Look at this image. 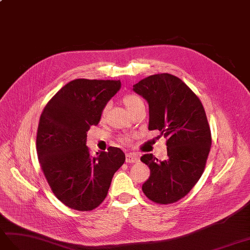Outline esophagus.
I'll return each mask as SVG.
<instances>
[{"label": "esophagus", "mask_w": 250, "mask_h": 250, "mask_svg": "<svg viewBox=\"0 0 250 250\" xmlns=\"http://www.w3.org/2000/svg\"><path fill=\"white\" fill-rule=\"evenodd\" d=\"M139 161V157L135 154H127L126 155V162L127 163H136Z\"/></svg>", "instance_id": "1"}]
</instances>
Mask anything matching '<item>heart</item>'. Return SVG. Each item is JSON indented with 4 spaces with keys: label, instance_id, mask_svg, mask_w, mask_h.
<instances>
[{
    "label": "heart",
    "instance_id": "obj_1",
    "mask_svg": "<svg viewBox=\"0 0 250 250\" xmlns=\"http://www.w3.org/2000/svg\"><path fill=\"white\" fill-rule=\"evenodd\" d=\"M122 102H123L124 106L126 107L127 110H128L129 113H131L133 110L137 107H139L140 105H143V102L142 100L140 99L139 96L137 95H133V94H128V95H125L123 97V100H122ZM107 111V107L104 109V111H103V114H105ZM126 140V139H125Z\"/></svg>",
    "mask_w": 250,
    "mask_h": 250
}]
</instances>
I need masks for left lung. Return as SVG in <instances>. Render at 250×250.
Masks as SVG:
<instances>
[{
	"label": "left lung",
	"mask_w": 250,
	"mask_h": 250,
	"mask_svg": "<svg viewBox=\"0 0 250 250\" xmlns=\"http://www.w3.org/2000/svg\"><path fill=\"white\" fill-rule=\"evenodd\" d=\"M132 90L148 104V129L167 137V158L141 157L150 169L142 190L157 204L185 197L202 176L211 147V131L202 102L187 84L163 73L146 77Z\"/></svg>",
	"instance_id": "8db88e82"
}]
</instances>
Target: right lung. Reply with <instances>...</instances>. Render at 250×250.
<instances>
[{
  "label": "right lung",
  "instance_id": "add662e5",
  "mask_svg": "<svg viewBox=\"0 0 250 250\" xmlns=\"http://www.w3.org/2000/svg\"><path fill=\"white\" fill-rule=\"evenodd\" d=\"M120 89V81L75 79L41 113L36 141L40 166L55 196L71 209L99 207L125 161L119 147L92 157L86 145L90 127L99 124L107 103Z\"/></svg>",
  "mask_w": 250,
  "mask_h": 250
}]
</instances>
